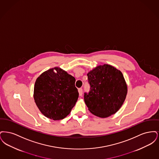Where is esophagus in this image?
<instances>
[{
  "label": "esophagus",
  "mask_w": 159,
  "mask_h": 159,
  "mask_svg": "<svg viewBox=\"0 0 159 159\" xmlns=\"http://www.w3.org/2000/svg\"><path fill=\"white\" fill-rule=\"evenodd\" d=\"M78 91H79V95H80V96H82V93H83V89H82V88H79V89H78Z\"/></svg>",
  "instance_id": "obj_1"
}]
</instances>
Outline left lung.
<instances>
[{"mask_svg":"<svg viewBox=\"0 0 159 159\" xmlns=\"http://www.w3.org/2000/svg\"><path fill=\"white\" fill-rule=\"evenodd\" d=\"M91 90L84 100L91 113L101 118L111 116L119 110L128 93L121 71L109 64L98 66L87 74Z\"/></svg>","mask_w":159,"mask_h":159,"instance_id":"obj_1","label":"left lung"}]
</instances>
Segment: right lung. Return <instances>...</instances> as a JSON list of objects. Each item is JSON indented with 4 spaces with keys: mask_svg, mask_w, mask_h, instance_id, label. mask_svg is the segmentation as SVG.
Returning <instances> with one entry per match:
<instances>
[{
    "mask_svg": "<svg viewBox=\"0 0 159 159\" xmlns=\"http://www.w3.org/2000/svg\"><path fill=\"white\" fill-rule=\"evenodd\" d=\"M75 82L73 76L58 67L42 73L35 82L33 93L40 111L53 120L67 117L79 97Z\"/></svg>",
    "mask_w": 159,
    "mask_h": 159,
    "instance_id": "add662e5",
    "label": "right lung"
}]
</instances>
